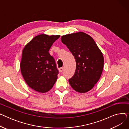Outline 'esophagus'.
<instances>
[{
    "label": "esophagus",
    "mask_w": 129,
    "mask_h": 129,
    "mask_svg": "<svg viewBox=\"0 0 129 129\" xmlns=\"http://www.w3.org/2000/svg\"><path fill=\"white\" fill-rule=\"evenodd\" d=\"M63 70H64V68H63V67H61V68H59V70H58V71H59V72L60 73L62 72Z\"/></svg>",
    "instance_id": "34e87169"
}]
</instances>
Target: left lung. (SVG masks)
<instances>
[{"label":"left lung","instance_id":"obj_1","mask_svg":"<svg viewBox=\"0 0 129 129\" xmlns=\"http://www.w3.org/2000/svg\"><path fill=\"white\" fill-rule=\"evenodd\" d=\"M76 59V70L69 81L75 91L84 93L90 90L102 74L104 59L93 39L82 32L68 34L61 37Z\"/></svg>","mask_w":129,"mask_h":129}]
</instances>
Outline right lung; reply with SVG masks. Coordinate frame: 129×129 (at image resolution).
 <instances>
[{
    "label": "right lung",
    "mask_w": 129,
    "mask_h": 129,
    "mask_svg": "<svg viewBox=\"0 0 129 129\" xmlns=\"http://www.w3.org/2000/svg\"><path fill=\"white\" fill-rule=\"evenodd\" d=\"M59 37L40 35L33 38L22 50L20 63L22 75L27 85L38 92L49 91L57 80L58 71L49 51Z\"/></svg>",
    "instance_id": "add662e5"
}]
</instances>
